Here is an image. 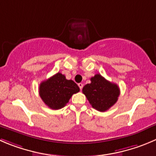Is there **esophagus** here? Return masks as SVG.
Returning <instances> with one entry per match:
<instances>
[{
    "label": "esophagus",
    "mask_w": 156,
    "mask_h": 156,
    "mask_svg": "<svg viewBox=\"0 0 156 156\" xmlns=\"http://www.w3.org/2000/svg\"><path fill=\"white\" fill-rule=\"evenodd\" d=\"M78 86H79V87H80V90H82L83 87V84L82 83H80L78 84Z\"/></svg>",
    "instance_id": "34e87169"
}]
</instances>
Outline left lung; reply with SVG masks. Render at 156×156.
I'll list each match as a JSON object with an SVG mask.
<instances>
[{"label":"left lung","mask_w":156,"mask_h":156,"mask_svg":"<svg viewBox=\"0 0 156 156\" xmlns=\"http://www.w3.org/2000/svg\"><path fill=\"white\" fill-rule=\"evenodd\" d=\"M91 83L84 86L83 93L93 108L100 112L108 110L118 100L120 90L115 83L109 82L100 74L91 77Z\"/></svg>","instance_id":"obj_1"}]
</instances>
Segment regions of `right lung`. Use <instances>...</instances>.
<instances>
[{
    "instance_id": "right-lung-1",
    "label": "right lung",
    "mask_w": 156,
    "mask_h": 156,
    "mask_svg": "<svg viewBox=\"0 0 156 156\" xmlns=\"http://www.w3.org/2000/svg\"><path fill=\"white\" fill-rule=\"evenodd\" d=\"M80 91L79 87L71 80L57 73L40 84L39 93L44 103L52 109L64 107L71 96Z\"/></svg>"
}]
</instances>
